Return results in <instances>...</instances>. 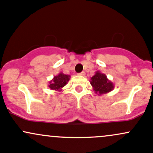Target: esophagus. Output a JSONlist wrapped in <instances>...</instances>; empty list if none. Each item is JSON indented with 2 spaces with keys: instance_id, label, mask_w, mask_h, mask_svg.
<instances>
[{
  "instance_id": "1",
  "label": "esophagus",
  "mask_w": 153,
  "mask_h": 153,
  "mask_svg": "<svg viewBox=\"0 0 153 153\" xmlns=\"http://www.w3.org/2000/svg\"><path fill=\"white\" fill-rule=\"evenodd\" d=\"M78 75H81V76H85V72H81V73H78Z\"/></svg>"
}]
</instances>
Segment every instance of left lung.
<instances>
[{
  "label": "left lung",
  "instance_id": "1",
  "mask_svg": "<svg viewBox=\"0 0 153 153\" xmlns=\"http://www.w3.org/2000/svg\"><path fill=\"white\" fill-rule=\"evenodd\" d=\"M90 83L95 93L100 96L109 93L114 88L113 82L107 78L106 74L100 71H96L94 76L91 77Z\"/></svg>",
  "mask_w": 153,
  "mask_h": 153
}]
</instances>
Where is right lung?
Segmentation results:
<instances>
[{"label":"right lung","mask_w":153,"mask_h":153,"mask_svg":"<svg viewBox=\"0 0 153 153\" xmlns=\"http://www.w3.org/2000/svg\"><path fill=\"white\" fill-rule=\"evenodd\" d=\"M71 75H65L61 72L57 75L54 76L52 80L49 82L48 87L52 91H61L62 88L66 85V84L69 81Z\"/></svg>","instance_id":"add662e5"}]
</instances>
